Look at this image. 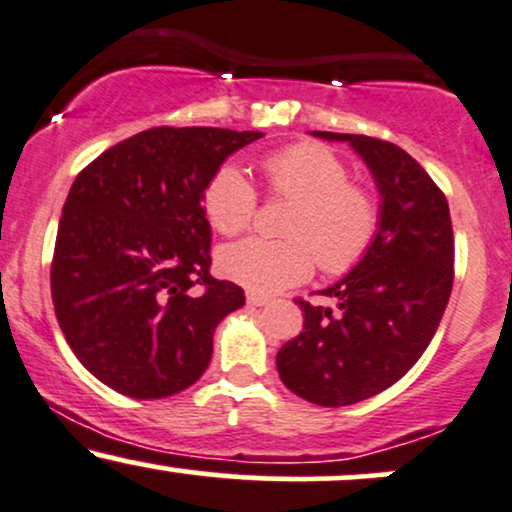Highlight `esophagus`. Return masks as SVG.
<instances>
[{
    "instance_id": "esophagus-1",
    "label": "esophagus",
    "mask_w": 512,
    "mask_h": 512,
    "mask_svg": "<svg viewBox=\"0 0 512 512\" xmlns=\"http://www.w3.org/2000/svg\"><path fill=\"white\" fill-rule=\"evenodd\" d=\"M246 302H249L251 306H266V304H270V299L263 297V294L249 292V294H246Z\"/></svg>"
}]
</instances>
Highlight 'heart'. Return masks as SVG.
Wrapping results in <instances>:
<instances>
[{
	"label": "heart",
	"instance_id": "obj_1",
	"mask_svg": "<svg viewBox=\"0 0 512 512\" xmlns=\"http://www.w3.org/2000/svg\"><path fill=\"white\" fill-rule=\"evenodd\" d=\"M268 189L294 206L282 222L285 239L249 237L227 244L218 268L227 280L254 294L299 285L318 261L326 273H345L366 256L381 227L376 198L350 184V170L321 143H294L263 160ZM203 213L220 234L246 230L256 213V191L234 162L210 174Z\"/></svg>",
	"mask_w": 512,
	"mask_h": 512
}]
</instances>
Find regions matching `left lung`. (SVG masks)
<instances>
[{
    "label": "left lung",
    "mask_w": 512,
    "mask_h": 512,
    "mask_svg": "<svg viewBox=\"0 0 512 512\" xmlns=\"http://www.w3.org/2000/svg\"><path fill=\"white\" fill-rule=\"evenodd\" d=\"M350 148L374 177L381 227L362 261L318 294L299 299L304 330L280 347L278 374L321 407L362 402L400 381L434 338L453 290V225L446 196L400 146L359 134L311 131Z\"/></svg>",
    "instance_id": "obj_1"
}]
</instances>
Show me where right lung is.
I'll return each mask as SVG.
<instances>
[{
  "instance_id": "1",
  "label": "right lung",
  "mask_w": 512,
  "mask_h": 512,
  "mask_svg": "<svg viewBox=\"0 0 512 512\" xmlns=\"http://www.w3.org/2000/svg\"><path fill=\"white\" fill-rule=\"evenodd\" d=\"M261 136L158 126L107 148L71 184L52 258L54 314L105 386L160 400L208 369L215 328L244 306V290L208 273L203 189Z\"/></svg>"
}]
</instances>
